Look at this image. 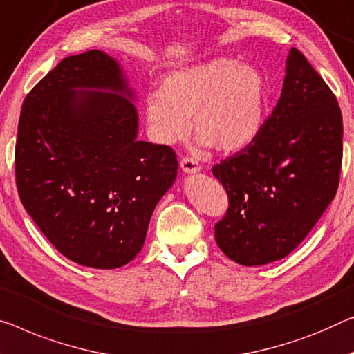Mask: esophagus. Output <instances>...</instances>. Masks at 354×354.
<instances>
[{"instance_id":"1","label":"esophagus","mask_w":354,"mask_h":354,"mask_svg":"<svg viewBox=\"0 0 354 354\" xmlns=\"http://www.w3.org/2000/svg\"><path fill=\"white\" fill-rule=\"evenodd\" d=\"M179 167L184 173H197L200 171V165L191 157H183L181 162H179Z\"/></svg>"}]
</instances>
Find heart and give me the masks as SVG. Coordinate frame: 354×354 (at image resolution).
<instances>
[{
	"label": "heart",
	"mask_w": 354,
	"mask_h": 354,
	"mask_svg": "<svg viewBox=\"0 0 354 354\" xmlns=\"http://www.w3.org/2000/svg\"><path fill=\"white\" fill-rule=\"evenodd\" d=\"M268 102L267 81L254 66L219 57L173 71L146 97L145 115L154 141L173 145L191 131L198 143L236 152L261 135Z\"/></svg>",
	"instance_id": "heart-1"
}]
</instances>
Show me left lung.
Instances as JSON below:
<instances>
[{
	"instance_id": "8db88e82",
	"label": "left lung",
	"mask_w": 354,
	"mask_h": 354,
	"mask_svg": "<svg viewBox=\"0 0 354 354\" xmlns=\"http://www.w3.org/2000/svg\"><path fill=\"white\" fill-rule=\"evenodd\" d=\"M344 124L335 95L291 47L281 97L254 143L213 167L229 209L214 239L229 259L266 266L286 257L334 200Z\"/></svg>"
}]
</instances>
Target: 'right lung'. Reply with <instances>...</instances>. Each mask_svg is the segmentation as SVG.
<instances>
[{"instance_id": "add662e5", "label": "right lung", "mask_w": 354, "mask_h": 354, "mask_svg": "<svg viewBox=\"0 0 354 354\" xmlns=\"http://www.w3.org/2000/svg\"><path fill=\"white\" fill-rule=\"evenodd\" d=\"M122 68L102 50L63 59L26 95L15 143L20 202L68 259L129 263L173 186L175 151L138 141Z\"/></svg>"}]
</instances>
